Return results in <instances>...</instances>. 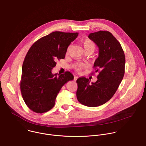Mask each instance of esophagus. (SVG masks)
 Instances as JSON below:
<instances>
[{
  "mask_svg": "<svg viewBox=\"0 0 146 146\" xmlns=\"http://www.w3.org/2000/svg\"><path fill=\"white\" fill-rule=\"evenodd\" d=\"M77 78H78V77L77 76H74V81H76Z\"/></svg>",
  "mask_w": 146,
  "mask_h": 146,
  "instance_id": "esophagus-1",
  "label": "esophagus"
}]
</instances>
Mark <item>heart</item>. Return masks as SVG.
Returning a JSON list of instances; mask_svg holds the SVG:
<instances>
[{
    "label": "heart",
    "mask_w": 146,
    "mask_h": 146,
    "mask_svg": "<svg viewBox=\"0 0 146 146\" xmlns=\"http://www.w3.org/2000/svg\"><path fill=\"white\" fill-rule=\"evenodd\" d=\"M81 44L82 46L84 51H91L93 52L95 49V44L94 42L88 38H82L80 41ZM85 65L81 62H76L74 64L73 67L77 71H81L84 67Z\"/></svg>",
    "instance_id": "obj_1"
}]
</instances>
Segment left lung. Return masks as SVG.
<instances>
[{"label":"left lung","mask_w":146,"mask_h":146,"mask_svg":"<svg viewBox=\"0 0 146 146\" xmlns=\"http://www.w3.org/2000/svg\"><path fill=\"white\" fill-rule=\"evenodd\" d=\"M88 37L99 48L93 66L99 74L92 84L85 77L78 78L76 95L81 104L97 107L109 101L118 89L125 74V56L121 44L109 31L91 33Z\"/></svg>","instance_id":"left-lung-1"}]
</instances>
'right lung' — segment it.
Instances as JSON below:
<instances>
[{
	"label": "right lung",
	"instance_id": "1",
	"mask_svg": "<svg viewBox=\"0 0 146 146\" xmlns=\"http://www.w3.org/2000/svg\"><path fill=\"white\" fill-rule=\"evenodd\" d=\"M78 33L56 31L36 41L28 51L22 66L20 86L23 98L33 111L43 113L53 108L61 88L73 80L69 72L53 74L57 60L64 59L68 46Z\"/></svg>",
	"mask_w": 146,
	"mask_h": 146
}]
</instances>
